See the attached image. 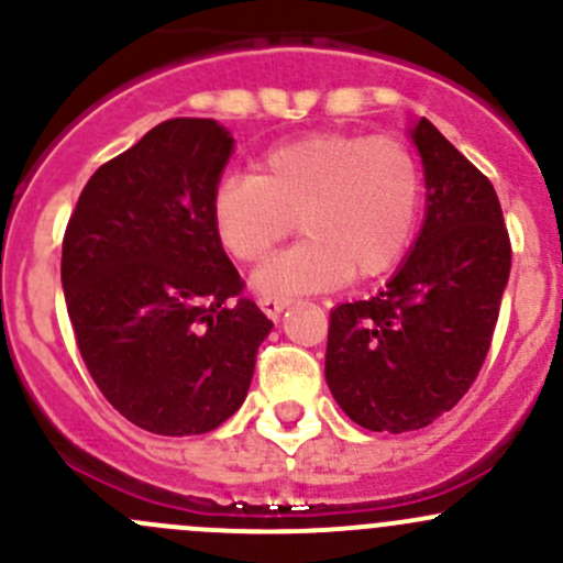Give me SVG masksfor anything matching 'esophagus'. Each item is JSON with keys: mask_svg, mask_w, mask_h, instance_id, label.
Here are the masks:
<instances>
[{"mask_svg": "<svg viewBox=\"0 0 563 563\" xmlns=\"http://www.w3.org/2000/svg\"><path fill=\"white\" fill-rule=\"evenodd\" d=\"M288 302H291V299H288V297H277V294H264V297H258L261 310H264V313L269 316L272 321H277V318H280L283 310L288 308Z\"/></svg>", "mask_w": 563, "mask_h": 563, "instance_id": "34e87169", "label": "esophagus"}]
</instances>
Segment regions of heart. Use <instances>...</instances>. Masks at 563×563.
<instances>
[{
	"instance_id": "b5f03b06",
	"label": "heart",
	"mask_w": 563,
	"mask_h": 563,
	"mask_svg": "<svg viewBox=\"0 0 563 563\" xmlns=\"http://www.w3.org/2000/svg\"><path fill=\"white\" fill-rule=\"evenodd\" d=\"M422 192V166L400 139L318 133L266 152L255 176H223L212 192V225L231 258L253 264L297 220L308 240L255 280L266 294L316 291L395 266L417 231Z\"/></svg>"
}]
</instances>
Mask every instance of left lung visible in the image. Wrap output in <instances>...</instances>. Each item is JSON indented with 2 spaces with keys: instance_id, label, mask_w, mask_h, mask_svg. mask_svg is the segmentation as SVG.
<instances>
[{
  "instance_id": "8db88e82",
  "label": "left lung",
  "mask_w": 563,
  "mask_h": 563,
  "mask_svg": "<svg viewBox=\"0 0 563 563\" xmlns=\"http://www.w3.org/2000/svg\"><path fill=\"white\" fill-rule=\"evenodd\" d=\"M428 218L376 297L329 316L327 384L367 430L428 428L479 376L496 332L512 242L490 179L430 124L413 130Z\"/></svg>"
}]
</instances>
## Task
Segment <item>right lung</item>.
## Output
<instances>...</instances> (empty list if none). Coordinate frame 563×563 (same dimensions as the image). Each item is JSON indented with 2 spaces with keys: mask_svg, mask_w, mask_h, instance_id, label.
I'll return each mask as SVG.
<instances>
[{
  "mask_svg": "<svg viewBox=\"0 0 563 563\" xmlns=\"http://www.w3.org/2000/svg\"><path fill=\"white\" fill-rule=\"evenodd\" d=\"M231 146L214 119L161 122L89 176L62 240L84 365L124 419L157 435L223 424L272 329L212 225Z\"/></svg>",
  "mask_w": 563,
  "mask_h": 563,
  "instance_id": "add662e5",
  "label": "right lung"
}]
</instances>
